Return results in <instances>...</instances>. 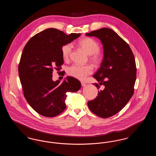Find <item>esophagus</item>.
Listing matches in <instances>:
<instances>
[{"label":"esophagus","instance_id":"34e87169","mask_svg":"<svg viewBox=\"0 0 156 156\" xmlns=\"http://www.w3.org/2000/svg\"><path fill=\"white\" fill-rule=\"evenodd\" d=\"M86 83H85V82H81V85L82 87H85V85H86Z\"/></svg>","mask_w":156,"mask_h":156}]
</instances>
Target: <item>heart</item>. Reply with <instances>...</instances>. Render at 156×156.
Wrapping results in <instances>:
<instances>
[{"label":"heart","mask_w":156,"mask_h":156,"mask_svg":"<svg viewBox=\"0 0 156 156\" xmlns=\"http://www.w3.org/2000/svg\"><path fill=\"white\" fill-rule=\"evenodd\" d=\"M79 45L89 55L90 61L95 64L99 63L101 59V54L99 52V45L95 40L92 38L85 37L81 40ZM73 50V44L71 43H67L64 45L61 48V52L63 59L66 61L68 60ZM93 73V68L89 65L80 66L74 64L68 67L67 69L68 74L75 78L81 81H84L87 77L92 74Z\"/></svg>","instance_id":"obj_1"}]
</instances>
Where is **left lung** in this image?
I'll use <instances>...</instances> for the list:
<instances>
[{
  "mask_svg": "<svg viewBox=\"0 0 156 156\" xmlns=\"http://www.w3.org/2000/svg\"><path fill=\"white\" fill-rule=\"evenodd\" d=\"M97 37L103 45L104 59L93 76L105 88L95 99L88 102L89 109L97 116L108 118L121 111L134 93L136 66L129 45L113 30L102 28L87 33ZM94 85L99 88L98 83Z\"/></svg>",
  "mask_w": 156,
  "mask_h": 156,
  "instance_id": "left-lung-1",
  "label": "left lung"
}]
</instances>
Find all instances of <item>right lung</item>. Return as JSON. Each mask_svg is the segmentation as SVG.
Here are the masks:
<instances>
[{"instance_id": "add662e5", "label": "right lung", "mask_w": 156, "mask_h": 156, "mask_svg": "<svg viewBox=\"0 0 156 156\" xmlns=\"http://www.w3.org/2000/svg\"><path fill=\"white\" fill-rule=\"evenodd\" d=\"M81 36L67 35L50 28L34 36L25 45L19 66V75L24 96L31 107L40 115L54 117L66 108V92L80 90L81 83L67 76L62 83L52 80L53 68H61L64 63L61 48Z\"/></svg>"}]
</instances>
